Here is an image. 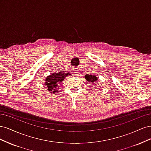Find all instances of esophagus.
Wrapping results in <instances>:
<instances>
[{
    "instance_id": "34e87169",
    "label": "esophagus",
    "mask_w": 151,
    "mask_h": 151,
    "mask_svg": "<svg viewBox=\"0 0 151 151\" xmlns=\"http://www.w3.org/2000/svg\"><path fill=\"white\" fill-rule=\"evenodd\" d=\"M73 70H74V74L75 76H79V72H78V68L77 67L73 68Z\"/></svg>"
}]
</instances>
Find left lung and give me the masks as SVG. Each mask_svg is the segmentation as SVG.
<instances>
[{
	"mask_svg": "<svg viewBox=\"0 0 151 151\" xmlns=\"http://www.w3.org/2000/svg\"><path fill=\"white\" fill-rule=\"evenodd\" d=\"M85 79L88 81L89 83H91V84L94 83L96 82H97L98 78L95 75H91V74H86L85 76Z\"/></svg>",
	"mask_w": 151,
	"mask_h": 151,
	"instance_id": "left-lung-1",
	"label": "left lung"
}]
</instances>
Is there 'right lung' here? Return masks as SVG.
<instances>
[{
  "mask_svg": "<svg viewBox=\"0 0 151 151\" xmlns=\"http://www.w3.org/2000/svg\"><path fill=\"white\" fill-rule=\"evenodd\" d=\"M69 73H63V72H55L53 74L48 76L45 79V86L47 87V89L48 91L52 92L51 93H57L58 92L57 90L60 88L59 84L65 79V77L69 75Z\"/></svg>",
  "mask_w": 151,
  "mask_h": 151,
  "instance_id": "right-lung-1",
  "label": "right lung"
}]
</instances>
